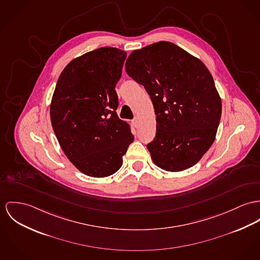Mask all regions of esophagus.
<instances>
[{"instance_id":"esophagus-1","label":"esophagus","mask_w":260,"mask_h":260,"mask_svg":"<svg viewBox=\"0 0 260 260\" xmlns=\"http://www.w3.org/2000/svg\"><path fill=\"white\" fill-rule=\"evenodd\" d=\"M139 123H140L139 118H135V119L133 120V124H134L136 127H138V126H139Z\"/></svg>"}]
</instances>
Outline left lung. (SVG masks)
Returning a JSON list of instances; mask_svg holds the SVG:
<instances>
[{
    "label": "left lung",
    "mask_w": 260,
    "mask_h": 260,
    "mask_svg": "<svg viewBox=\"0 0 260 260\" xmlns=\"http://www.w3.org/2000/svg\"><path fill=\"white\" fill-rule=\"evenodd\" d=\"M126 73L144 86L156 115V135L147 144L156 166L179 172L194 166L216 139L221 100L199 58L159 41L134 50Z\"/></svg>",
    "instance_id": "left-lung-1"
}]
</instances>
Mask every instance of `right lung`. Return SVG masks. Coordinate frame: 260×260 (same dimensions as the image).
<instances>
[{"instance_id": "add662e5", "label": "right lung", "mask_w": 260, "mask_h": 260, "mask_svg": "<svg viewBox=\"0 0 260 260\" xmlns=\"http://www.w3.org/2000/svg\"><path fill=\"white\" fill-rule=\"evenodd\" d=\"M126 52L101 47L70 61L60 74L50 103V120L60 147L90 177L116 173L134 141L119 119L115 90Z\"/></svg>"}]
</instances>
